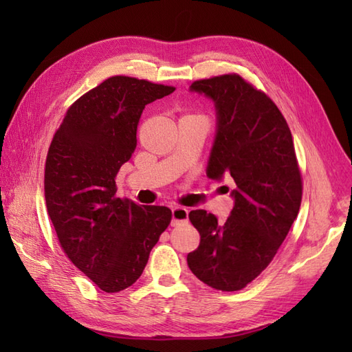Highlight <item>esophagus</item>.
Returning <instances> with one entry per match:
<instances>
[{
	"mask_svg": "<svg viewBox=\"0 0 352 352\" xmlns=\"http://www.w3.org/2000/svg\"><path fill=\"white\" fill-rule=\"evenodd\" d=\"M189 210L186 207H174L172 208V226H180V223L188 222Z\"/></svg>",
	"mask_w": 352,
	"mask_h": 352,
	"instance_id": "obj_1",
	"label": "esophagus"
}]
</instances>
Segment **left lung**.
Segmentation results:
<instances>
[{"label": "left lung", "instance_id": "obj_1", "mask_svg": "<svg viewBox=\"0 0 352 352\" xmlns=\"http://www.w3.org/2000/svg\"><path fill=\"white\" fill-rule=\"evenodd\" d=\"M190 91L212 98L218 115L207 175L231 177L236 189L223 223L206 210L189 213L201 242L188 265L207 286L242 290L271 263L300 212L302 177L294 139L275 102L237 74L197 80Z\"/></svg>", "mask_w": 352, "mask_h": 352}]
</instances>
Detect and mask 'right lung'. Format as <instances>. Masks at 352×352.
<instances>
[{"instance_id":"add662e5","label":"right lung","mask_w":352,"mask_h":352,"mask_svg":"<svg viewBox=\"0 0 352 352\" xmlns=\"http://www.w3.org/2000/svg\"><path fill=\"white\" fill-rule=\"evenodd\" d=\"M174 86L115 76L72 104L45 162V201L58 243L81 272L107 294L144 272L172 212L116 197L115 177L136 149L145 106Z\"/></svg>"}]
</instances>
